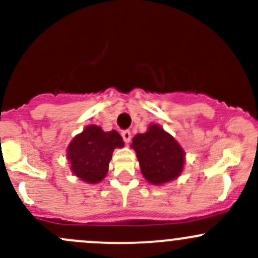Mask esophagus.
Wrapping results in <instances>:
<instances>
[{
    "label": "esophagus",
    "instance_id": "1",
    "mask_svg": "<svg viewBox=\"0 0 258 258\" xmlns=\"http://www.w3.org/2000/svg\"><path fill=\"white\" fill-rule=\"evenodd\" d=\"M122 139H123V141L126 142V144H128L130 141H131V132L128 131V130H126V131H122Z\"/></svg>",
    "mask_w": 258,
    "mask_h": 258
}]
</instances>
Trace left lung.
I'll list each match as a JSON object with an SVG mask.
<instances>
[{
	"mask_svg": "<svg viewBox=\"0 0 258 258\" xmlns=\"http://www.w3.org/2000/svg\"><path fill=\"white\" fill-rule=\"evenodd\" d=\"M141 173L151 184L162 186L181 176L186 153L172 135L160 124L151 123L145 134L132 139Z\"/></svg>",
	"mask_w": 258,
	"mask_h": 258,
	"instance_id": "1",
	"label": "left lung"
}]
</instances>
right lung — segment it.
<instances>
[{
    "label": "right lung",
    "instance_id": "obj_1",
    "mask_svg": "<svg viewBox=\"0 0 258 258\" xmlns=\"http://www.w3.org/2000/svg\"><path fill=\"white\" fill-rule=\"evenodd\" d=\"M123 146L116 130L105 132L102 127L90 124L72 139L66 150L71 172L86 183H98L107 175L113 150Z\"/></svg>",
    "mask_w": 258,
    "mask_h": 258
}]
</instances>
